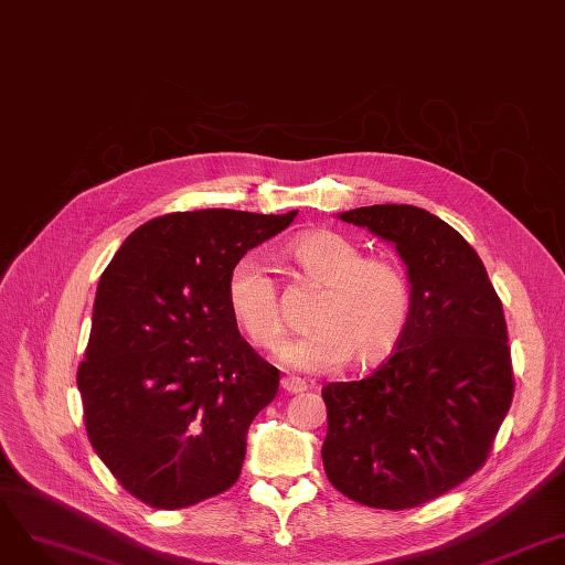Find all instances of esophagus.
I'll return each instance as SVG.
<instances>
[{
	"mask_svg": "<svg viewBox=\"0 0 565 565\" xmlns=\"http://www.w3.org/2000/svg\"><path fill=\"white\" fill-rule=\"evenodd\" d=\"M281 388L286 393H305L309 388V384L305 380H300V377H284L281 380Z\"/></svg>",
	"mask_w": 565,
	"mask_h": 565,
	"instance_id": "obj_1",
	"label": "esophagus"
}]
</instances>
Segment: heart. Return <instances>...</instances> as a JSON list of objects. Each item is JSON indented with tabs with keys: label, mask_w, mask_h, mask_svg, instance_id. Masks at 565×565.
Returning <instances> with one entry per match:
<instances>
[{
	"label": "heart",
	"mask_w": 565,
	"mask_h": 565,
	"mask_svg": "<svg viewBox=\"0 0 565 565\" xmlns=\"http://www.w3.org/2000/svg\"><path fill=\"white\" fill-rule=\"evenodd\" d=\"M296 275L321 288L311 311L315 330L277 349V361L302 372L347 365L370 367L401 347L412 317V286L401 263L365 256L359 244L330 233L298 235L286 246ZM227 309L244 335L260 349H275L286 321L279 286L254 256L242 258L225 284Z\"/></svg>",
	"instance_id": "heart-1"
}]
</instances>
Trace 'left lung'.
<instances>
[{"label": "left lung", "mask_w": 565, "mask_h": 565, "mask_svg": "<svg viewBox=\"0 0 565 565\" xmlns=\"http://www.w3.org/2000/svg\"><path fill=\"white\" fill-rule=\"evenodd\" d=\"M340 218L395 244L412 317L401 347L370 377L321 391L323 468L361 505L419 508L484 466L512 405L503 302L477 250L426 209L372 204Z\"/></svg>", "instance_id": "left-lung-1"}]
</instances>
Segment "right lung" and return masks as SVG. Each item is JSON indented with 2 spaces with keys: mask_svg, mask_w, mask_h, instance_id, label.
<instances>
[{
  "mask_svg": "<svg viewBox=\"0 0 565 565\" xmlns=\"http://www.w3.org/2000/svg\"><path fill=\"white\" fill-rule=\"evenodd\" d=\"M296 214L158 216L99 277L76 384L93 449L141 503L191 508L237 482L248 426L275 401L279 370L239 335L225 284Z\"/></svg>",
  "mask_w": 565,
  "mask_h": 565,
  "instance_id": "add662e5",
  "label": "right lung"
}]
</instances>
